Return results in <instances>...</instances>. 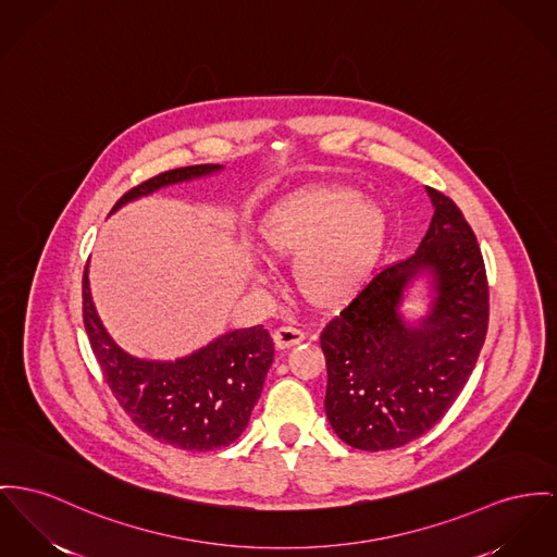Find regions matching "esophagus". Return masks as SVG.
Listing matches in <instances>:
<instances>
[{
  "label": "esophagus",
  "mask_w": 557,
  "mask_h": 557,
  "mask_svg": "<svg viewBox=\"0 0 557 557\" xmlns=\"http://www.w3.org/2000/svg\"><path fill=\"white\" fill-rule=\"evenodd\" d=\"M304 337H306V334H304L299 327L283 325V327H278V330L274 332V344H276V348L285 350V348H292V346L299 344Z\"/></svg>",
  "instance_id": "obj_1"
}]
</instances>
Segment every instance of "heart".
<instances>
[{"mask_svg":"<svg viewBox=\"0 0 557 557\" xmlns=\"http://www.w3.org/2000/svg\"><path fill=\"white\" fill-rule=\"evenodd\" d=\"M384 234V211L355 189L297 194L260 222L261 247L278 258H297V283L317 301H335L359 289L380 256Z\"/></svg>","mask_w":557,"mask_h":557,"instance_id":"1","label":"heart"}]
</instances>
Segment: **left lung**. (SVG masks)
Here are the masks:
<instances>
[{"label": "left lung", "mask_w": 557, "mask_h": 557, "mask_svg": "<svg viewBox=\"0 0 557 557\" xmlns=\"http://www.w3.org/2000/svg\"><path fill=\"white\" fill-rule=\"evenodd\" d=\"M426 191L435 213L418 251L375 272L321 334L325 411L335 435L357 449H395L431 431L485 342L490 297L478 238L451 198ZM422 273L432 278V310L408 324L398 308Z\"/></svg>", "instance_id": "8db88e82"}]
</instances>
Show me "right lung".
Returning a JSON list of instances; mask_svg holds the SVG:
<instances>
[{
    "label": "right lung",
    "mask_w": 557,
    "mask_h": 557,
    "mask_svg": "<svg viewBox=\"0 0 557 557\" xmlns=\"http://www.w3.org/2000/svg\"><path fill=\"white\" fill-rule=\"evenodd\" d=\"M222 169V164H194L160 173L128 189L113 205L112 213L160 187L207 177ZM82 317L113 397L141 431L189 451L218 449L240 437L274 359V342L263 325L227 332L177 361L133 357L113 342L97 314L88 265L82 278Z\"/></svg>",
    "instance_id": "add662e5"
}]
</instances>
